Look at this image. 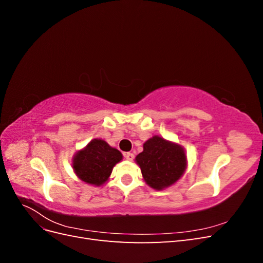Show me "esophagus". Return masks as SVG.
Segmentation results:
<instances>
[{"label": "esophagus", "mask_w": 263, "mask_h": 263, "mask_svg": "<svg viewBox=\"0 0 263 263\" xmlns=\"http://www.w3.org/2000/svg\"><path fill=\"white\" fill-rule=\"evenodd\" d=\"M125 158H126V160L133 161L135 156H134V154H132V153H126V154H125Z\"/></svg>", "instance_id": "1"}]
</instances>
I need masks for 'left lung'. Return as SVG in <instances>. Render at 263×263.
Here are the masks:
<instances>
[{
  "mask_svg": "<svg viewBox=\"0 0 263 263\" xmlns=\"http://www.w3.org/2000/svg\"><path fill=\"white\" fill-rule=\"evenodd\" d=\"M135 160L147 184L158 191L174 184L186 169L184 149L159 136L148 139Z\"/></svg>",
  "mask_w": 263,
  "mask_h": 263,
  "instance_id": "left-lung-1",
  "label": "left lung"
}]
</instances>
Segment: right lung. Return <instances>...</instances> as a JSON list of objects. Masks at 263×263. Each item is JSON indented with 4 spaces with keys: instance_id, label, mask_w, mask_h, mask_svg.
Segmentation results:
<instances>
[{
    "instance_id": "add662e5",
    "label": "right lung",
    "mask_w": 263,
    "mask_h": 263,
    "mask_svg": "<svg viewBox=\"0 0 263 263\" xmlns=\"http://www.w3.org/2000/svg\"><path fill=\"white\" fill-rule=\"evenodd\" d=\"M123 159L121 151L102 139H93L72 159L78 178L87 184L101 186L108 180L114 165Z\"/></svg>"
}]
</instances>
